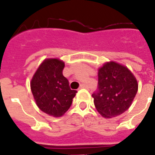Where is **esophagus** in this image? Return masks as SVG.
Masks as SVG:
<instances>
[{"instance_id": "34e87169", "label": "esophagus", "mask_w": 155, "mask_h": 155, "mask_svg": "<svg viewBox=\"0 0 155 155\" xmlns=\"http://www.w3.org/2000/svg\"><path fill=\"white\" fill-rule=\"evenodd\" d=\"M80 89H88V86L85 84H82L80 85Z\"/></svg>"}]
</instances>
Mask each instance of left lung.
I'll list each match as a JSON object with an SVG mask.
<instances>
[{
	"label": "left lung",
	"instance_id": "8db88e82",
	"mask_svg": "<svg viewBox=\"0 0 155 155\" xmlns=\"http://www.w3.org/2000/svg\"><path fill=\"white\" fill-rule=\"evenodd\" d=\"M138 91L137 80L126 66L114 61L98 70V83L94 92L95 107L106 118L117 117L131 106Z\"/></svg>",
	"mask_w": 155,
	"mask_h": 155
}]
</instances>
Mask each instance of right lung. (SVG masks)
Listing matches in <instances>:
<instances>
[{"mask_svg":"<svg viewBox=\"0 0 155 155\" xmlns=\"http://www.w3.org/2000/svg\"><path fill=\"white\" fill-rule=\"evenodd\" d=\"M65 64L58 59L45 60L31 80V90L41 110L61 117L70 109L77 90H71L62 71Z\"/></svg>","mask_w":155,"mask_h":155,"instance_id":"obj_1","label":"right lung"}]
</instances>
